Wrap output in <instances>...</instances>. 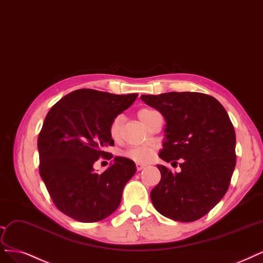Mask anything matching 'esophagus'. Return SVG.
Wrapping results in <instances>:
<instances>
[{
	"label": "esophagus",
	"instance_id": "esophagus-1",
	"mask_svg": "<svg viewBox=\"0 0 263 263\" xmlns=\"http://www.w3.org/2000/svg\"><path fill=\"white\" fill-rule=\"evenodd\" d=\"M136 167H137V170H138V171H141L142 168L146 167V165H144V164H141V163H137V164H136Z\"/></svg>",
	"mask_w": 263,
	"mask_h": 263
}]
</instances>
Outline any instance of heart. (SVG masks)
<instances>
[{"instance_id":"obj_1","label":"heart","mask_w":263,"mask_h":263,"mask_svg":"<svg viewBox=\"0 0 263 263\" xmlns=\"http://www.w3.org/2000/svg\"><path fill=\"white\" fill-rule=\"evenodd\" d=\"M156 112L157 111L152 110V108L144 107L138 111V117L143 125H147L150 116ZM121 123H122V116H116L110 125V135L112 139L114 140H117L120 138ZM124 155L136 162H148L153 158L155 150H153L151 146H138V147H132L127 149L125 151Z\"/></svg>"}]
</instances>
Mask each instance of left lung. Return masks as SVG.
Returning a JSON list of instances; mask_svg holds the SVG:
<instances>
[{
	"label": "left lung",
	"mask_w": 263,
	"mask_h": 263,
	"mask_svg": "<svg viewBox=\"0 0 263 263\" xmlns=\"http://www.w3.org/2000/svg\"><path fill=\"white\" fill-rule=\"evenodd\" d=\"M165 120L159 157L180 160L179 173L157 165L160 183L151 190L158 212L179 222L202 218L220 202L236 165V135L229 114L215 98L200 92L141 95Z\"/></svg>",
	"instance_id": "left-lung-1"
}]
</instances>
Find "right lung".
Wrapping results in <instances>:
<instances>
[{"label": "right lung", "instance_id": "obj_1", "mask_svg": "<svg viewBox=\"0 0 263 263\" xmlns=\"http://www.w3.org/2000/svg\"><path fill=\"white\" fill-rule=\"evenodd\" d=\"M137 96L79 89L63 97L45 116L38 137L40 176L54 204L69 218L98 222L119 208L124 186L136 173L135 162L115 157L101 174L93 164L113 158L105 151L114 144L110 125Z\"/></svg>", "mask_w": 263, "mask_h": 263}]
</instances>
